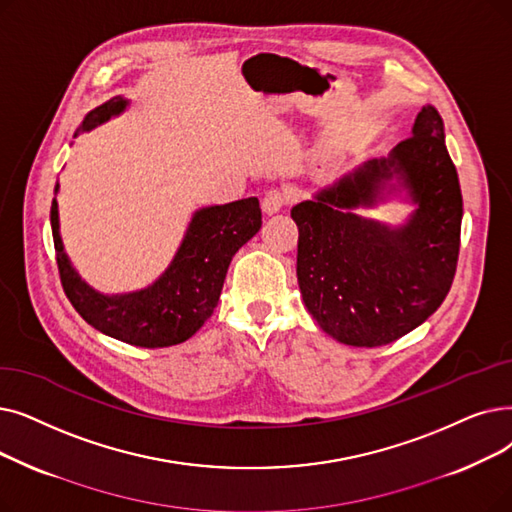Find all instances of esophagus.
Returning <instances> with one entry per match:
<instances>
[{
  "label": "esophagus",
  "instance_id": "esophagus-1",
  "mask_svg": "<svg viewBox=\"0 0 512 512\" xmlns=\"http://www.w3.org/2000/svg\"><path fill=\"white\" fill-rule=\"evenodd\" d=\"M284 203H286V198H284V194L280 190H270L268 194L263 196L261 211L265 215H276L284 207Z\"/></svg>",
  "mask_w": 512,
  "mask_h": 512
}]
</instances>
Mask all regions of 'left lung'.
<instances>
[{
  "mask_svg": "<svg viewBox=\"0 0 512 512\" xmlns=\"http://www.w3.org/2000/svg\"><path fill=\"white\" fill-rule=\"evenodd\" d=\"M397 193L415 207L404 225L359 215ZM291 217L303 303L326 335L353 347L408 335L446 299L460 249L462 194L437 110L422 106L408 140L318 188Z\"/></svg>",
  "mask_w": 512,
  "mask_h": 512,
  "instance_id": "8db88e82",
  "label": "left lung"
}]
</instances>
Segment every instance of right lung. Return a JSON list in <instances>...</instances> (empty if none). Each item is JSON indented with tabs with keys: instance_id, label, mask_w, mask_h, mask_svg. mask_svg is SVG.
Here are the masks:
<instances>
[{
	"instance_id": "1",
	"label": "right lung",
	"mask_w": 512,
	"mask_h": 512,
	"mask_svg": "<svg viewBox=\"0 0 512 512\" xmlns=\"http://www.w3.org/2000/svg\"><path fill=\"white\" fill-rule=\"evenodd\" d=\"M127 106L129 100L123 96L96 106L85 115L75 136L123 115ZM58 190L60 184L54 194ZM50 221L62 288L79 316L117 341L157 349L188 341L211 318L232 257L261 228V209L257 198L249 196L194 211L167 270L146 288L121 295L96 291L73 268L60 236L56 198Z\"/></svg>"
}]
</instances>
